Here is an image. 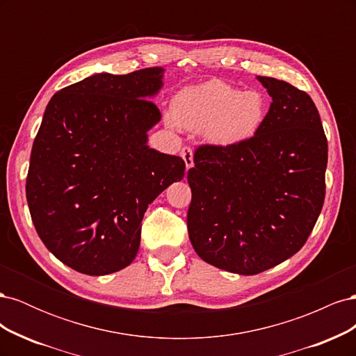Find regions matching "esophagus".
<instances>
[{"label":"esophagus","mask_w":356,"mask_h":356,"mask_svg":"<svg viewBox=\"0 0 356 356\" xmlns=\"http://www.w3.org/2000/svg\"><path fill=\"white\" fill-rule=\"evenodd\" d=\"M181 157L184 159L186 168L188 170L193 166V149H191V147H182L181 148Z\"/></svg>","instance_id":"esophagus-1"}]
</instances>
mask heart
Segmentation results:
<instances>
[{"label":"heart","instance_id":"b5f03b06","mask_svg":"<svg viewBox=\"0 0 356 356\" xmlns=\"http://www.w3.org/2000/svg\"><path fill=\"white\" fill-rule=\"evenodd\" d=\"M267 106L260 90L241 92L221 80H208L178 92L168 122L187 131L203 132L213 144L234 145L260 131Z\"/></svg>","mask_w":356,"mask_h":356}]
</instances>
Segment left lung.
I'll list each match as a JSON object with an SVG mask.
<instances>
[{"label":"left lung","instance_id":"8db88e82","mask_svg":"<svg viewBox=\"0 0 356 356\" xmlns=\"http://www.w3.org/2000/svg\"><path fill=\"white\" fill-rule=\"evenodd\" d=\"M257 79L272 98L260 131L234 145H200L187 174L193 248L239 275L298 252L325 199L328 144L314 101L286 81Z\"/></svg>","mask_w":356,"mask_h":356}]
</instances>
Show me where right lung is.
<instances>
[{"label": "right lung", "instance_id": "obj_1", "mask_svg": "<svg viewBox=\"0 0 356 356\" xmlns=\"http://www.w3.org/2000/svg\"><path fill=\"white\" fill-rule=\"evenodd\" d=\"M163 68L95 74L46 106L31 152L26 200L42 243L63 264L102 276L131 264L144 213L186 163L147 145L161 118Z\"/></svg>", "mask_w": 356, "mask_h": 356}]
</instances>
